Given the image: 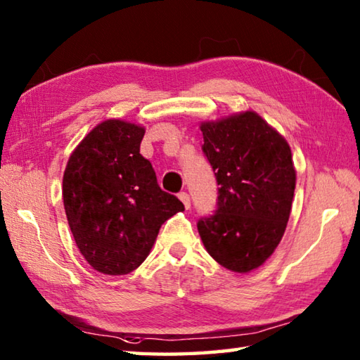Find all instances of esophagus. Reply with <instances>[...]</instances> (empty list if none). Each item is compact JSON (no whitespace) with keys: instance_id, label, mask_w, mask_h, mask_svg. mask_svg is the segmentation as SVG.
Here are the masks:
<instances>
[{"instance_id":"obj_1","label":"esophagus","mask_w":360,"mask_h":360,"mask_svg":"<svg viewBox=\"0 0 360 360\" xmlns=\"http://www.w3.org/2000/svg\"><path fill=\"white\" fill-rule=\"evenodd\" d=\"M178 197H179V200L182 202V205H184L186 210L191 208V197H188L187 192H181V193L178 195Z\"/></svg>"}]
</instances>
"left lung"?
Returning <instances> with one entry per match:
<instances>
[{"label":"left lung","instance_id":"8db88e82","mask_svg":"<svg viewBox=\"0 0 360 360\" xmlns=\"http://www.w3.org/2000/svg\"><path fill=\"white\" fill-rule=\"evenodd\" d=\"M206 158L219 192L214 214L197 224L206 251L236 273L259 268L281 241L295 191L284 136L257 112L202 122Z\"/></svg>","mask_w":360,"mask_h":360}]
</instances>
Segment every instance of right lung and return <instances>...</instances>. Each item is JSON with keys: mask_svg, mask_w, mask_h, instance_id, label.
I'll list each match as a JSON object with an SVG mask.
<instances>
[{"mask_svg": "<svg viewBox=\"0 0 360 360\" xmlns=\"http://www.w3.org/2000/svg\"><path fill=\"white\" fill-rule=\"evenodd\" d=\"M144 127L109 119L85 136L63 174V205L79 251L94 270L127 275L148 257L162 224L184 211L139 154Z\"/></svg>", "mask_w": 360, "mask_h": 360, "instance_id": "add662e5", "label": "right lung"}]
</instances>
